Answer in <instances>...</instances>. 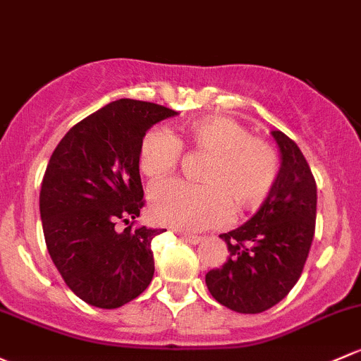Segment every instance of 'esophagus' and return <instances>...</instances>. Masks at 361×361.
<instances>
[{
    "mask_svg": "<svg viewBox=\"0 0 361 361\" xmlns=\"http://www.w3.org/2000/svg\"><path fill=\"white\" fill-rule=\"evenodd\" d=\"M178 237L181 238V240L185 242H190V244H199L200 240H202V237H199V235H192V233H187V231H176Z\"/></svg>",
    "mask_w": 361,
    "mask_h": 361,
    "instance_id": "obj_1",
    "label": "esophagus"
}]
</instances>
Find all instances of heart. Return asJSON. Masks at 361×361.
Masks as SVG:
<instances>
[{
    "instance_id": "heart-1",
    "label": "heart",
    "mask_w": 361,
    "mask_h": 361,
    "mask_svg": "<svg viewBox=\"0 0 361 361\" xmlns=\"http://www.w3.org/2000/svg\"><path fill=\"white\" fill-rule=\"evenodd\" d=\"M183 143L209 154L202 169L206 183L161 181L150 190V211L157 223L183 230H204L228 221L233 203L252 209L268 199L280 174L279 152L268 140L250 135L238 121L209 116L183 126V142L168 128H150L140 142V169L152 180L169 176L180 164Z\"/></svg>"
}]
</instances>
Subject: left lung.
I'll use <instances>...</instances> for the list:
<instances>
[{
  "instance_id": "8db88e82",
  "label": "left lung",
  "mask_w": 361,
  "mask_h": 361,
  "mask_svg": "<svg viewBox=\"0 0 361 361\" xmlns=\"http://www.w3.org/2000/svg\"><path fill=\"white\" fill-rule=\"evenodd\" d=\"M282 154L279 180L245 225L223 233L230 256L206 275L218 302L238 313H261L289 294L301 276L314 235L317 181L298 143L271 131Z\"/></svg>"
}]
</instances>
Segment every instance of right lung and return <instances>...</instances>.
<instances>
[{
  "mask_svg": "<svg viewBox=\"0 0 361 361\" xmlns=\"http://www.w3.org/2000/svg\"><path fill=\"white\" fill-rule=\"evenodd\" d=\"M173 116L121 98L74 124L53 150L39 193L44 240L63 282L91 306L119 308L152 282V238L162 230L133 226L145 206L138 150L147 130ZM119 222L130 226L117 232Z\"/></svg>",
  "mask_w": 361,
  "mask_h": 361,
  "instance_id": "add662e5",
  "label": "right lung"
}]
</instances>
